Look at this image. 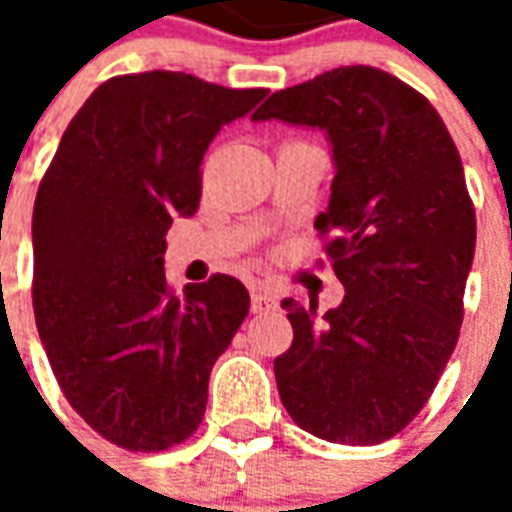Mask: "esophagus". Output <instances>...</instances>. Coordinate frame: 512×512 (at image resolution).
I'll list each match as a JSON object with an SVG mask.
<instances>
[{"instance_id":"obj_1","label":"esophagus","mask_w":512,"mask_h":512,"mask_svg":"<svg viewBox=\"0 0 512 512\" xmlns=\"http://www.w3.org/2000/svg\"><path fill=\"white\" fill-rule=\"evenodd\" d=\"M277 310V296L268 290H252V312H268Z\"/></svg>"}]
</instances>
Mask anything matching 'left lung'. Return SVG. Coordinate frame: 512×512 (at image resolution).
<instances>
[{"instance_id":"8db88e82","label":"left lung","mask_w":512,"mask_h":512,"mask_svg":"<svg viewBox=\"0 0 512 512\" xmlns=\"http://www.w3.org/2000/svg\"><path fill=\"white\" fill-rule=\"evenodd\" d=\"M252 120L321 128L332 145L326 255L340 307L282 301L293 345L274 359L299 428L340 444L392 439L428 403L455 351L472 271L474 205L439 112L395 76L348 65L279 90Z\"/></svg>"}]
</instances>
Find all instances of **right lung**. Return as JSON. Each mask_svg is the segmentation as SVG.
I'll return each mask as SVG.
<instances>
[{
    "label": "right lung",
    "mask_w": 512,
    "mask_h": 512,
    "mask_svg": "<svg viewBox=\"0 0 512 512\" xmlns=\"http://www.w3.org/2000/svg\"><path fill=\"white\" fill-rule=\"evenodd\" d=\"M266 95L178 71L115 76L76 112L40 180L38 334L68 403L117 447L167 450L200 428L213 362L244 323L249 293L216 274L175 296L167 230L200 205L213 136Z\"/></svg>",
    "instance_id": "obj_1"
}]
</instances>
